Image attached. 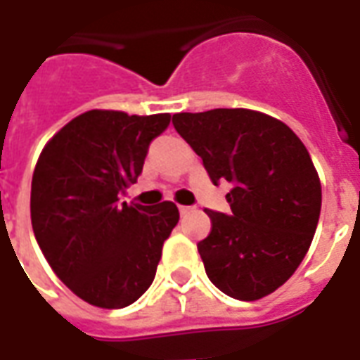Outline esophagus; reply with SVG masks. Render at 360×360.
I'll return each instance as SVG.
<instances>
[{
    "label": "esophagus",
    "instance_id": "1",
    "mask_svg": "<svg viewBox=\"0 0 360 360\" xmlns=\"http://www.w3.org/2000/svg\"><path fill=\"white\" fill-rule=\"evenodd\" d=\"M193 210H195V206H179L181 216H185V214H191Z\"/></svg>",
    "mask_w": 360,
    "mask_h": 360
}]
</instances>
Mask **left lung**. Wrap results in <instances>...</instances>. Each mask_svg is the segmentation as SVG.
<instances>
[{
  "label": "left lung",
  "mask_w": 360,
  "mask_h": 360,
  "mask_svg": "<svg viewBox=\"0 0 360 360\" xmlns=\"http://www.w3.org/2000/svg\"><path fill=\"white\" fill-rule=\"evenodd\" d=\"M175 131L210 175L233 183L229 214L206 210L210 235L198 252L206 276L239 301L274 293L299 268L316 231L322 187L301 139L252 110L175 113Z\"/></svg>",
  "instance_id": "obj_1"
}]
</instances>
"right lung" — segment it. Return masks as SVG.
<instances>
[{
  "instance_id": "1",
  "label": "right lung",
  "mask_w": 360,
  "mask_h": 360,
  "mask_svg": "<svg viewBox=\"0 0 360 360\" xmlns=\"http://www.w3.org/2000/svg\"><path fill=\"white\" fill-rule=\"evenodd\" d=\"M169 121V113L90 110L53 134L38 158L30 191L36 241L56 276L94 307L133 304L152 285L179 221L169 200L154 208L119 202Z\"/></svg>"
}]
</instances>
